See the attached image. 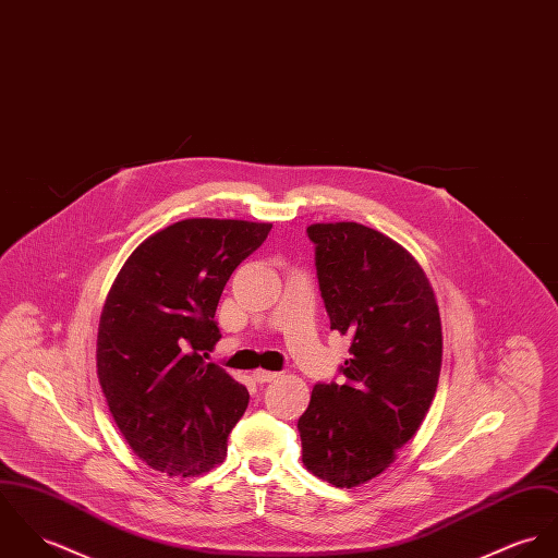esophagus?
<instances>
[{"mask_svg": "<svg viewBox=\"0 0 558 558\" xmlns=\"http://www.w3.org/2000/svg\"><path fill=\"white\" fill-rule=\"evenodd\" d=\"M252 376H254V380H256V383H271V380H276L280 374H278V372L263 371V368H258V371L252 372Z\"/></svg>", "mask_w": 558, "mask_h": 558, "instance_id": "34e87169", "label": "esophagus"}]
</instances>
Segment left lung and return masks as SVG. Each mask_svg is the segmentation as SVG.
<instances>
[{
	"instance_id": "8db88e82",
	"label": "left lung",
	"mask_w": 558,
	"mask_h": 558,
	"mask_svg": "<svg viewBox=\"0 0 558 558\" xmlns=\"http://www.w3.org/2000/svg\"><path fill=\"white\" fill-rule=\"evenodd\" d=\"M331 329L349 333L344 383H316L298 422L310 473L353 488L380 475L433 404L442 331L420 263L357 222L310 225Z\"/></svg>"
}]
</instances>
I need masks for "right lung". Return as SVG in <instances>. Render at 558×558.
<instances>
[{
	"label": "right lung",
	"mask_w": 558,
	"mask_h": 558,
	"mask_svg": "<svg viewBox=\"0 0 558 558\" xmlns=\"http://www.w3.org/2000/svg\"><path fill=\"white\" fill-rule=\"evenodd\" d=\"M271 225L190 218L134 250L98 325L96 366L130 449L169 477L201 475L227 456L248 389L205 362L222 338L216 308L235 267Z\"/></svg>",
	"instance_id": "right-lung-1"
}]
</instances>
